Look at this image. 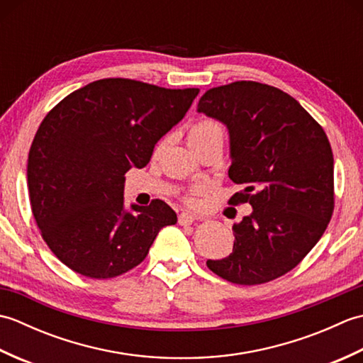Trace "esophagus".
Returning a JSON list of instances; mask_svg holds the SVG:
<instances>
[{
  "label": "esophagus",
  "instance_id": "obj_1",
  "mask_svg": "<svg viewBox=\"0 0 363 363\" xmlns=\"http://www.w3.org/2000/svg\"><path fill=\"white\" fill-rule=\"evenodd\" d=\"M177 221H179L181 226H189L195 221V215L190 212H181L179 215H177Z\"/></svg>",
  "mask_w": 363,
  "mask_h": 363
}]
</instances>
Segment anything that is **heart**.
I'll return each mask as SVG.
<instances>
[{"label":"heart","instance_id":"obj_1","mask_svg":"<svg viewBox=\"0 0 363 363\" xmlns=\"http://www.w3.org/2000/svg\"><path fill=\"white\" fill-rule=\"evenodd\" d=\"M223 140H225V130H223L220 123L213 120H201L195 123L187 134V142L191 150H198L211 143L223 145Z\"/></svg>","mask_w":363,"mask_h":363}]
</instances>
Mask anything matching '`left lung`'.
<instances>
[{"label":"left lung","mask_w":363,"mask_h":363,"mask_svg":"<svg viewBox=\"0 0 363 363\" xmlns=\"http://www.w3.org/2000/svg\"><path fill=\"white\" fill-rule=\"evenodd\" d=\"M199 113L229 134V177L242 186L230 203L252 212L234 223V250L206 262L223 279L256 285L303 260L334 211V156L325 130L295 98L252 81L207 90Z\"/></svg>","instance_id":"obj_1"}]
</instances>
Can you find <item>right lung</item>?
<instances>
[{"mask_svg": "<svg viewBox=\"0 0 363 363\" xmlns=\"http://www.w3.org/2000/svg\"><path fill=\"white\" fill-rule=\"evenodd\" d=\"M198 89L99 79L65 96L38 126L28 189L43 240L73 272L109 279L137 267L176 212L160 199L125 206V173L148 164Z\"/></svg>", "mask_w": 363, "mask_h": 363, "instance_id": "right-lung-1", "label": "right lung"}]
</instances>
